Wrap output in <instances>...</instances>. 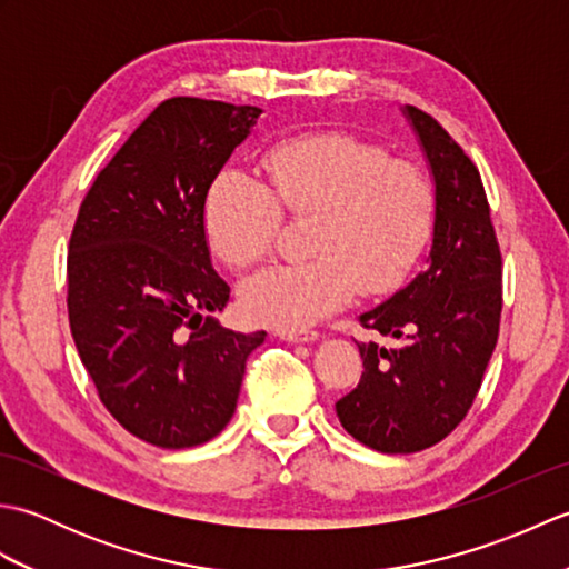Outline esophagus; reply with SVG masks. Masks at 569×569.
<instances>
[{"label":"esophagus","instance_id":"esophagus-1","mask_svg":"<svg viewBox=\"0 0 569 569\" xmlns=\"http://www.w3.org/2000/svg\"><path fill=\"white\" fill-rule=\"evenodd\" d=\"M278 337H281V340H286V342H316L320 335L312 332V330H300V332L281 330V332H278Z\"/></svg>","mask_w":569,"mask_h":569}]
</instances>
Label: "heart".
<instances>
[{
	"instance_id": "obj_1",
	"label": "heart",
	"mask_w": 569,
	"mask_h": 569,
	"mask_svg": "<svg viewBox=\"0 0 569 569\" xmlns=\"http://www.w3.org/2000/svg\"><path fill=\"white\" fill-rule=\"evenodd\" d=\"M310 217L308 253L273 263L241 286L247 318L276 330H303L359 291H396L430 244L438 196L430 176L389 159L379 143L349 131H310L263 156V183L224 171L204 198L210 249L232 269L263 259L283 214Z\"/></svg>"
}]
</instances>
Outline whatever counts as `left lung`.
Masks as SVG:
<instances>
[{"label":"left lung","instance_id":"1","mask_svg":"<svg viewBox=\"0 0 569 569\" xmlns=\"http://www.w3.org/2000/svg\"><path fill=\"white\" fill-rule=\"evenodd\" d=\"M426 153L438 212L426 271L359 322L393 347L357 342L365 371L335 403L342 428L386 455L445 440L475 403L501 318V251L477 166L416 107H403Z\"/></svg>","mask_w":569,"mask_h":569}]
</instances>
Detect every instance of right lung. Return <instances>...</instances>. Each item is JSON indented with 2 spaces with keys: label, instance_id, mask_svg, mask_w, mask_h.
I'll return each mask as SVG.
<instances>
[{
  "label": "right lung",
  "instance_id": "right-lung-1",
  "mask_svg": "<svg viewBox=\"0 0 569 569\" xmlns=\"http://www.w3.org/2000/svg\"><path fill=\"white\" fill-rule=\"evenodd\" d=\"M261 110L171 98L143 119L84 196L68 247V318L100 401L139 440L183 450L234 416L266 332L222 328L229 286L202 208Z\"/></svg>",
  "mask_w": 569,
  "mask_h": 569
}]
</instances>
